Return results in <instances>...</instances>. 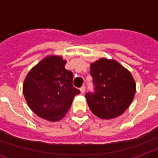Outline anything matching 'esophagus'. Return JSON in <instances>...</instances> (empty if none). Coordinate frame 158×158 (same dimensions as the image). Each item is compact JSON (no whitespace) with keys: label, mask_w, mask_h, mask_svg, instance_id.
<instances>
[{"label":"esophagus","mask_w":158,"mask_h":158,"mask_svg":"<svg viewBox=\"0 0 158 158\" xmlns=\"http://www.w3.org/2000/svg\"><path fill=\"white\" fill-rule=\"evenodd\" d=\"M85 90H86L85 86H82V87L80 88V92H81V94H84V93L85 92Z\"/></svg>","instance_id":"1"}]
</instances>
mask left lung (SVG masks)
I'll return each instance as SVG.
<instances>
[{"instance_id":"obj_1","label":"left lung","mask_w":158,"mask_h":158,"mask_svg":"<svg viewBox=\"0 0 158 158\" xmlns=\"http://www.w3.org/2000/svg\"><path fill=\"white\" fill-rule=\"evenodd\" d=\"M94 92L85 94L94 115L103 119L114 118L125 112L136 93L133 77L114 60L102 58L90 64Z\"/></svg>"}]
</instances>
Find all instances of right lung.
Returning a JSON list of instances; mask_svg holds the SVG:
<instances>
[{"label": "right lung", "instance_id": "obj_1", "mask_svg": "<svg viewBox=\"0 0 158 158\" xmlns=\"http://www.w3.org/2000/svg\"><path fill=\"white\" fill-rule=\"evenodd\" d=\"M66 60L50 55L26 75L23 94L31 109L42 118L55 122L63 118L80 91L73 86V73L64 68Z\"/></svg>", "mask_w": 158, "mask_h": 158}]
</instances>
